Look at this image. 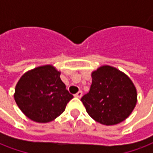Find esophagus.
Here are the masks:
<instances>
[{
	"label": "esophagus",
	"mask_w": 153,
	"mask_h": 153,
	"mask_svg": "<svg viewBox=\"0 0 153 153\" xmlns=\"http://www.w3.org/2000/svg\"><path fill=\"white\" fill-rule=\"evenodd\" d=\"M82 96V91H78L76 94H75V97L76 98H79L80 99Z\"/></svg>",
	"instance_id": "34e87169"
}]
</instances>
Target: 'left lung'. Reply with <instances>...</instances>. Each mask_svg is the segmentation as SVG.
<instances>
[{
	"label": "left lung",
	"instance_id": "8db88e82",
	"mask_svg": "<svg viewBox=\"0 0 153 153\" xmlns=\"http://www.w3.org/2000/svg\"><path fill=\"white\" fill-rule=\"evenodd\" d=\"M89 92L81 99L94 120L115 125L131 114L137 103V91L131 79L117 68L102 65L91 74Z\"/></svg>",
	"mask_w": 153,
	"mask_h": 153
}]
</instances>
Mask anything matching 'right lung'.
<instances>
[{
	"instance_id": "right-lung-1",
	"label": "right lung",
	"mask_w": 153,
	"mask_h": 153,
	"mask_svg": "<svg viewBox=\"0 0 153 153\" xmlns=\"http://www.w3.org/2000/svg\"><path fill=\"white\" fill-rule=\"evenodd\" d=\"M73 98L60 79V71L51 65L28 71L19 80L14 100L30 120L46 123L54 120Z\"/></svg>"
}]
</instances>
